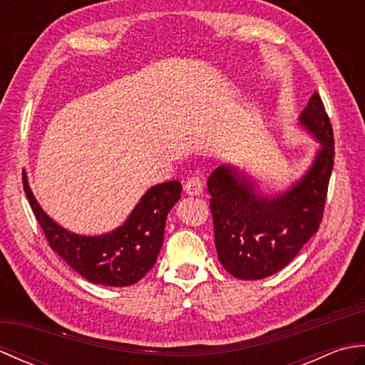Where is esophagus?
Returning a JSON list of instances; mask_svg holds the SVG:
<instances>
[{"mask_svg": "<svg viewBox=\"0 0 365 365\" xmlns=\"http://www.w3.org/2000/svg\"><path fill=\"white\" fill-rule=\"evenodd\" d=\"M185 191L190 196H197L202 192V178H200L197 174H192L187 178L185 182Z\"/></svg>", "mask_w": 365, "mask_h": 365, "instance_id": "34e87169", "label": "esophagus"}]
</instances>
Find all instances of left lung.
Listing matches in <instances>:
<instances>
[{
    "label": "left lung",
    "mask_w": 365,
    "mask_h": 365,
    "mask_svg": "<svg viewBox=\"0 0 365 365\" xmlns=\"http://www.w3.org/2000/svg\"><path fill=\"white\" fill-rule=\"evenodd\" d=\"M299 120L322 143L312 168L284 195L259 196L245 174L216 168L207 180L215 246L224 269L245 281L281 271L319 230L334 166V133L319 92Z\"/></svg>",
    "instance_id": "1"
}]
</instances>
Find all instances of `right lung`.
<instances>
[{"label":"right lung","instance_id":"1","mask_svg":"<svg viewBox=\"0 0 365 365\" xmlns=\"http://www.w3.org/2000/svg\"><path fill=\"white\" fill-rule=\"evenodd\" d=\"M23 190L51 250L89 282L127 287L153 268L165 237L166 218L180 199L182 185H155L139 200L123 226L106 235H76L58 226L37 204L23 173Z\"/></svg>","mask_w":365,"mask_h":365}]
</instances>
